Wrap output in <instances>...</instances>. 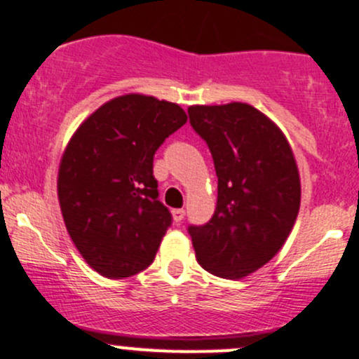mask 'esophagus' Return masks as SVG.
Returning <instances> with one entry per match:
<instances>
[{
  "mask_svg": "<svg viewBox=\"0 0 359 359\" xmlns=\"http://www.w3.org/2000/svg\"><path fill=\"white\" fill-rule=\"evenodd\" d=\"M184 215H186V212H184L182 208H177V210H173L172 212V217H173V220H175L177 224H180L184 220Z\"/></svg>",
  "mask_w": 359,
  "mask_h": 359,
  "instance_id": "1",
  "label": "esophagus"
}]
</instances>
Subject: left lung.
<instances>
[{
  "label": "left lung",
  "mask_w": 359,
  "mask_h": 359,
  "mask_svg": "<svg viewBox=\"0 0 359 359\" xmlns=\"http://www.w3.org/2000/svg\"><path fill=\"white\" fill-rule=\"evenodd\" d=\"M191 126L215 165L217 206L205 226H189L203 269L241 280L287 241L300 208V177L285 133L250 104L191 106Z\"/></svg>",
  "instance_id": "8db88e82"
}]
</instances>
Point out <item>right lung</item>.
Here are the masks:
<instances>
[{
    "label": "right lung",
    "mask_w": 359,
    "mask_h": 359,
    "mask_svg": "<svg viewBox=\"0 0 359 359\" xmlns=\"http://www.w3.org/2000/svg\"><path fill=\"white\" fill-rule=\"evenodd\" d=\"M187 121L180 106L126 93L102 104L69 140L57 193L67 233L92 269L121 280L151 266L166 229L153 158Z\"/></svg>",
    "instance_id": "1"
}]
</instances>
